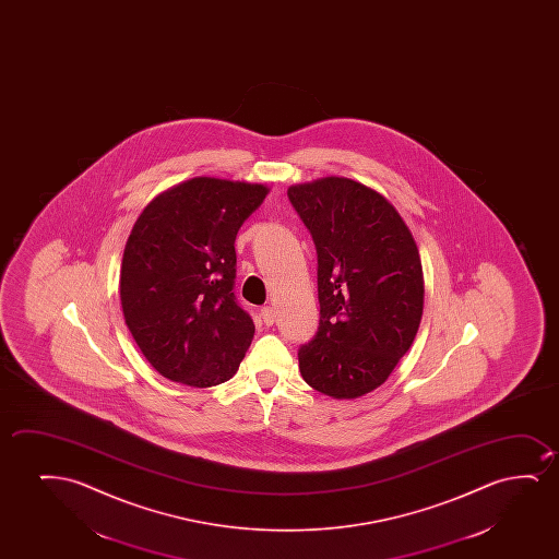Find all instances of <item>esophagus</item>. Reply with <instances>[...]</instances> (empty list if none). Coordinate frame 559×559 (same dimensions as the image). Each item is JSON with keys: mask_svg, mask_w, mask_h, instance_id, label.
<instances>
[{"mask_svg": "<svg viewBox=\"0 0 559 559\" xmlns=\"http://www.w3.org/2000/svg\"><path fill=\"white\" fill-rule=\"evenodd\" d=\"M275 309L273 307H261V319H263V322L267 324V326H271L273 322H275Z\"/></svg>", "mask_w": 559, "mask_h": 559, "instance_id": "esophagus-1", "label": "esophagus"}]
</instances>
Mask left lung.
Returning <instances> with one entry per match:
<instances>
[{
  "label": "left lung",
  "mask_w": 559,
  "mask_h": 559,
  "mask_svg": "<svg viewBox=\"0 0 559 559\" xmlns=\"http://www.w3.org/2000/svg\"><path fill=\"white\" fill-rule=\"evenodd\" d=\"M288 199L319 261L321 321L299 347V372L329 397H362L388 380L420 326L418 246L390 200L347 177L292 185Z\"/></svg>",
  "instance_id": "left-lung-1"
}]
</instances>
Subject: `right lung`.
Returning <instances> with one entry per match:
<instances>
[{
    "label": "right lung",
    "mask_w": 559,
    "mask_h": 559,
    "mask_svg": "<svg viewBox=\"0 0 559 559\" xmlns=\"http://www.w3.org/2000/svg\"><path fill=\"white\" fill-rule=\"evenodd\" d=\"M265 185L194 177L141 212L123 250L120 299L131 336L164 378L191 388L227 382L252 344L235 298L240 225Z\"/></svg>",
    "instance_id": "1"
}]
</instances>
